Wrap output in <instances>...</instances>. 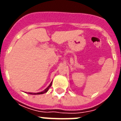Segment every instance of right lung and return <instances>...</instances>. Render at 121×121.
<instances>
[{
  "label": "right lung",
  "mask_w": 121,
  "mask_h": 121,
  "mask_svg": "<svg viewBox=\"0 0 121 121\" xmlns=\"http://www.w3.org/2000/svg\"><path fill=\"white\" fill-rule=\"evenodd\" d=\"M51 85H52V82L50 83V84L48 85V86L46 87V88L44 89V90H43V91H41V92H37V93H35V92H27V93H28L29 94H32V95H38V94H44V93H46V92H48V89H49V88H50V86H51Z\"/></svg>",
  "instance_id": "add662e5"
}]
</instances>
